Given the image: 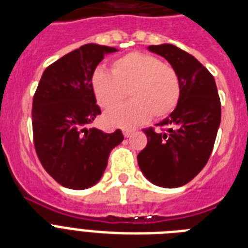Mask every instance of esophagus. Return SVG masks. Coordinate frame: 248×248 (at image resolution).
Segmentation results:
<instances>
[{
    "instance_id": "1",
    "label": "esophagus",
    "mask_w": 248,
    "mask_h": 248,
    "mask_svg": "<svg viewBox=\"0 0 248 248\" xmlns=\"http://www.w3.org/2000/svg\"><path fill=\"white\" fill-rule=\"evenodd\" d=\"M123 134H124V137H125V138H128V137H130V136H132V134H133V130L123 129Z\"/></svg>"
}]
</instances>
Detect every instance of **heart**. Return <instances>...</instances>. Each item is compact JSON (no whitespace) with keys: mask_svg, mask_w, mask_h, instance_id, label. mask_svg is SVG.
<instances>
[{"mask_svg":"<svg viewBox=\"0 0 248 248\" xmlns=\"http://www.w3.org/2000/svg\"><path fill=\"white\" fill-rule=\"evenodd\" d=\"M92 88L101 108H112L131 93L133 101L110 110L105 119L110 125L132 128L150 116L161 119L175 110L180 98L179 75L156 56L130 52L115 60L112 73L98 69Z\"/></svg>","mask_w":248,"mask_h":248,"instance_id":"heart-1","label":"heart"}]
</instances>
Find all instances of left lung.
Listing matches in <instances>:
<instances>
[{"label": "left lung", "instance_id": "1", "mask_svg": "<svg viewBox=\"0 0 248 248\" xmlns=\"http://www.w3.org/2000/svg\"><path fill=\"white\" fill-rule=\"evenodd\" d=\"M148 49L169 61L180 79V98L171 114L144 130L147 146L137 156L140 171L155 186L182 187L203 169L220 125L221 106L215 79L197 59L174 45Z\"/></svg>", "mask_w": 248, "mask_h": 248}]
</instances>
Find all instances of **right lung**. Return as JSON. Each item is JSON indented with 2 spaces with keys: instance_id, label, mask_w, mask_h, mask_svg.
<instances>
[{
  "instance_id": "add662e5",
  "label": "right lung",
  "mask_w": 248,
  "mask_h": 248,
  "mask_svg": "<svg viewBox=\"0 0 248 248\" xmlns=\"http://www.w3.org/2000/svg\"><path fill=\"white\" fill-rule=\"evenodd\" d=\"M118 49L88 43L43 71L33 97L35 152L47 173L70 189H87L101 179L110 152L124 140L122 130L88 128L101 114L92 77L105 55Z\"/></svg>"
}]
</instances>
